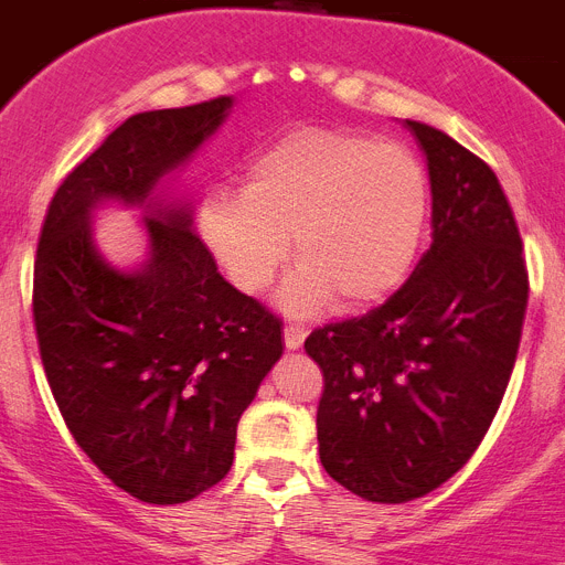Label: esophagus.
<instances>
[{
    "instance_id": "34e87169",
    "label": "esophagus",
    "mask_w": 565,
    "mask_h": 565,
    "mask_svg": "<svg viewBox=\"0 0 565 565\" xmlns=\"http://www.w3.org/2000/svg\"><path fill=\"white\" fill-rule=\"evenodd\" d=\"M308 331L302 326H286V348L288 351H299L302 342H306Z\"/></svg>"
}]
</instances>
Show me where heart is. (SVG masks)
<instances>
[{"label":"heart","instance_id":"heart-1","mask_svg":"<svg viewBox=\"0 0 565 565\" xmlns=\"http://www.w3.org/2000/svg\"><path fill=\"white\" fill-rule=\"evenodd\" d=\"M427 212L430 186L411 149L353 129L302 127L254 154L243 192H209L198 223L246 294L266 291L294 237L299 266L279 306L313 317L333 299L364 308L396 291L422 246Z\"/></svg>","mask_w":565,"mask_h":565}]
</instances>
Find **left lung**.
I'll list each match as a JSON object with an SVG mask.
<instances>
[{
	"mask_svg": "<svg viewBox=\"0 0 565 565\" xmlns=\"http://www.w3.org/2000/svg\"><path fill=\"white\" fill-rule=\"evenodd\" d=\"M433 243L402 288L359 319L317 328L319 461L353 495L422 498L478 450L515 367L529 274L495 172L422 121Z\"/></svg>",
	"mask_w": 565,
	"mask_h": 565,
	"instance_id": "1",
	"label": "left lung"
}]
</instances>
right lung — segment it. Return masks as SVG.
Listing matches in <instances>:
<instances>
[{
    "label": "right lung",
    "mask_w": 565,
    "mask_h": 565,
    "mask_svg": "<svg viewBox=\"0 0 565 565\" xmlns=\"http://www.w3.org/2000/svg\"><path fill=\"white\" fill-rule=\"evenodd\" d=\"M234 98L138 113L64 178L33 268V322L67 430L118 489L183 503L223 481L237 422L282 356V322L217 271L172 198L181 169ZM104 202L145 212L141 267H113L88 217Z\"/></svg>",
    "instance_id": "add662e5"
}]
</instances>
